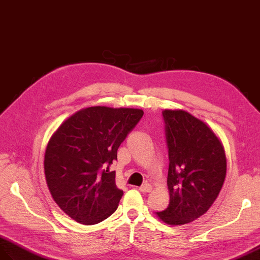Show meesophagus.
<instances>
[{"label": "esophagus", "mask_w": 260, "mask_h": 260, "mask_svg": "<svg viewBox=\"0 0 260 260\" xmlns=\"http://www.w3.org/2000/svg\"><path fill=\"white\" fill-rule=\"evenodd\" d=\"M151 189H152L151 185L147 184V182H145V184H143L141 187H139V190L141 192H149L151 191Z\"/></svg>", "instance_id": "esophagus-1"}]
</instances>
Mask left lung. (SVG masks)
<instances>
[{
	"mask_svg": "<svg viewBox=\"0 0 260 260\" xmlns=\"http://www.w3.org/2000/svg\"><path fill=\"white\" fill-rule=\"evenodd\" d=\"M170 205L157 212L171 225L192 222L216 199L226 175L222 143L208 125L184 110H164Z\"/></svg>",
	"mask_w": 260,
	"mask_h": 260,
	"instance_id": "obj_1",
	"label": "left lung"
}]
</instances>
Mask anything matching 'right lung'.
I'll return each mask as SVG.
<instances>
[{
  "mask_svg": "<svg viewBox=\"0 0 260 260\" xmlns=\"http://www.w3.org/2000/svg\"><path fill=\"white\" fill-rule=\"evenodd\" d=\"M142 116L141 109L88 107L51 137L45 154L47 185L60 209L76 222L97 224L117 210L123 191L109 167Z\"/></svg>",
  "mask_w": 260,
  "mask_h": 260,
  "instance_id": "1",
  "label": "right lung"
}]
</instances>
